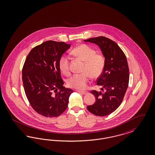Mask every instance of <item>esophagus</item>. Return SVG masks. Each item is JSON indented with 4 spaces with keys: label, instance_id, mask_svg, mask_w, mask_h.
Returning <instances> with one entry per match:
<instances>
[{
    "label": "esophagus",
    "instance_id": "34e87169",
    "mask_svg": "<svg viewBox=\"0 0 155 155\" xmlns=\"http://www.w3.org/2000/svg\"><path fill=\"white\" fill-rule=\"evenodd\" d=\"M77 92L81 93H82V94H87L88 93V91H79V90H77Z\"/></svg>",
    "mask_w": 155,
    "mask_h": 155
}]
</instances>
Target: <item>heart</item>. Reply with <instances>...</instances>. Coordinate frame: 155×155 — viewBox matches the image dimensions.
I'll use <instances>...</instances> for the list:
<instances>
[{
    "instance_id": "1",
    "label": "heart",
    "mask_w": 155,
    "mask_h": 155,
    "mask_svg": "<svg viewBox=\"0 0 155 155\" xmlns=\"http://www.w3.org/2000/svg\"><path fill=\"white\" fill-rule=\"evenodd\" d=\"M71 53L78 58L84 62L81 74H74L67 80L69 87L78 90H83L87 87L90 77L93 79L98 78L102 74L105 66V60L101 54L96 53L92 47L86 44H81L73 48ZM58 67L61 72L65 75L70 74V58L65 55H62L59 60Z\"/></svg>"
}]
</instances>
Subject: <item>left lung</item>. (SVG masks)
I'll return each mask as SVG.
<instances>
[{
    "label": "left lung",
    "instance_id": "obj_1",
    "mask_svg": "<svg viewBox=\"0 0 155 155\" xmlns=\"http://www.w3.org/2000/svg\"><path fill=\"white\" fill-rule=\"evenodd\" d=\"M84 41L97 45L105 58L104 71L97 79V84L104 91L92 90L95 102L87 108L96 116L109 115L120 105L128 87L129 69L126 57L116 42L106 37L98 36Z\"/></svg>",
    "mask_w": 155,
    "mask_h": 155
}]
</instances>
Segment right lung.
I'll return each mask as SVG.
<instances>
[{
    "label": "right lung",
    "instance_id": "right-lung-1",
    "mask_svg": "<svg viewBox=\"0 0 155 155\" xmlns=\"http://www.w3.org/2000/svg\"><path fill=\"white\" fill-rule=\"evenodd\" d=\"M71 47L62 41H48L34 47L22 71L23 86L31 106L45 117H57L68 107L74 91L65 87L58 62Z\"/></svg>",
    "mask_w": 155,
    "mask_h": 155
}]
</instances>
